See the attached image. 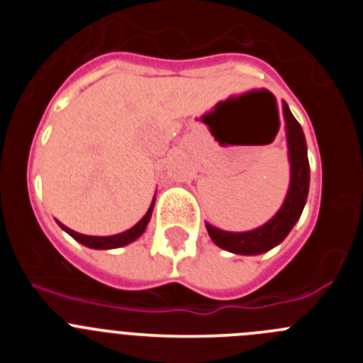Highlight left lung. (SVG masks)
Segmentation results:
<instances>
[{
  "mask_svg": "<svg viewBox=\"0 0 363 363\" xmlns=\"http://www.w3.org/2000/svg\"><path fill=\"white\" fill-rule=\"evenodd\" d=\"M285 118V136H287V156L291 165V182L285 200L278 213L252 230L245 233H230V230L218 229V227L205 223L211 240L221 247L223 251L234 255L255 256L271 251L285 240L301 216V211L306 207L307 194H309V160H307V143L301 125L298 123L293 112L289 111L284 101Z\"/></svg>",
  "mask_w": 363,
  "mask_h": 363,
  "instance_id": "left-lung-1",
  "label": "left lung"
}]
</instances>
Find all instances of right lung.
Segmentation results:
<instances>
[{
	"label": "right lung",
	"instance_id": "1",
	"mask_svg": "<svg viewBox=\"0 0 363 363\" xmlns=\"http://www.w3.org/2000/svg\"><path fill=\"white\" fill-rule=\"evenodd\" d=\"M154 200H156V196L152 198V203H150V207H149V211L145 213V216L138 221L136 225L130 227V229H127V230H123V233H120V234H112V236H86V234H79V233H76V230L69 229V227H65L63 223H60V221H57V225L62 227L67 234H70V236H72L76 242H79L82 245L89 247V249H118V247L129 245V243H133L134 240H138L143 233H145L147 223H149L150 216H152Z\"/></svg>",
	"mask_w": 363,
	"mask_h": 363
}]
</instances>
